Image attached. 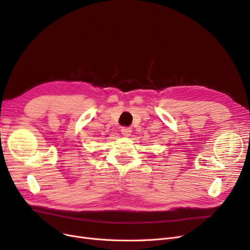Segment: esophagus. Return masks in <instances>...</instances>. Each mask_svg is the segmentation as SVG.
I'll return each instance as SVG.
<instances>
[{"mask_svg":"<svg viewBox=\"0 0 250 250\" xmlns=\"http://www.w3.org/2000/svg\"><path fill=\"white\" fill-rule=\"evenodd\" d=\"M121 133H122L124 137H129V135L131 134V128L123 127L122 129H121Z\"/></svg>","mask_w":250,"mask_h":250,"instance_id":"esophagus-1","label":"esophagus"}]
</instances>
